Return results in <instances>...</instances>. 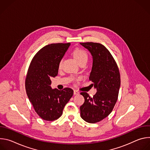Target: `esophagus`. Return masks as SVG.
<instances>
[{
    "label": "esophagus",
    "mask_w": 150,
    "mask_h": 150,
    "mask_svg": "<svg viewBox=\"0 0 150 150\" xmlns=\"http://www.w3.org/2000/svg\"><path fill=\"white\" fill-rule=\"evenodd\" d=\"M74 94L75 95H78V94H79V92L78 91L75 90H74Z\"/></svg>",
    "instance_id": "1"
}]
</instances>
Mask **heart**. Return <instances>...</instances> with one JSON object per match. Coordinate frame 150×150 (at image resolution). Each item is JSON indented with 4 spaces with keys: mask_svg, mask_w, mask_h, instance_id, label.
I'll return each instance as SVG.
<instances>
[{
    "mask_svg": "<svg viewBox=\"0 0 150 150\" xmlns=\"http://www.w3.org/2000/svg\"><path fill=\"white\" fill-rule=\"evenodd\" d=\"M72 54L75 58V59L77 61V62L80 64L82 62L87 63L88 60V54L87 52L83 49L77 48L75 49L73 52ZM63 59H61L59 63V68H60L62 67Z\"/></svg>",
    "mask_w": 150,
    "mask_h": 150,
    "instance_id": "heart-1",
    "label": "heart"
}]
</instances>
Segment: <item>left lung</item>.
I'll list each match as a JSON object with an SVG mask.
<instances>
[{
    "label": "left lung",
    "mask_w": 150,
    "mask_h": 150,
    "mask_svg": "<svg viewBox=\"0 0 150 150\" xmlns=\"http://www.w3.org/2000/svg\"><path fill=\"white\" fill-rule=\"evenodd\" d=\"M93 56V67L89 79L97 88L91 97L86 92L81 94L85 99L80 107L81 117L90 123L98 122L113 110L120 86V76L117 63L110 52L100 43L81 42Z\"/></svg>",
    "instance_id": "obj_1"
}]
</instances>
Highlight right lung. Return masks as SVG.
<instances>
[{"mask_svg": "<svg viewBox=\"0 0 150 150\" xmlns=\"http://www.w3.org/2000/svg\"><path fill=\"white\" fill-rule=\"evenodd\" d=\"M70 45V42L48 45L35 54L30 65L25 79L27 94L35 112L45 120L59 118L73 96L70 88L59 90L50 87V78L57 75L59 63Z\"/></svg>", "mask_w": 150, "mask_h": 150, "instance_id": "obj_1", "label": "right lung"}]
</instances>
